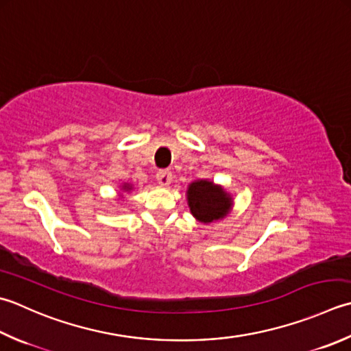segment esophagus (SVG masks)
<instances>
[{
    "instance_id": "obj_1",
    "label": "esophagus",
    "mask_w": 351,
    "mask_h": 351,
    "mask_svg": "<svg viewBox=\"0 0 351 351\" xmlns=\"http://www.w3.org/2000/svg\"><path fill=\"white\" fill-rule=\"evenodd\" d=\"M156 181L161 185V187H167V185H170V182H171V173L169 170H160L156 173Z\"/></svg>"
}]
</instances>
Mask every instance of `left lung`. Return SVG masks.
I'll return each mask as SVG.
<instances>
[{"label": "left lung", "mask_w": 351, "mask_h": 351, "mask_svg": "<svg viewBox=\"0 0 351 351\" xmlns=\"http://www.w3.org/2000/svg\"><path fill=\"white\" fill-rule=\"evenodd\" d=\"M187 204L191 216L201 223H213L222 221L232 210V196L221 184H215L210 180H197L189 184Z\"/></svg>", "instance_id": "1"}]
</instances>
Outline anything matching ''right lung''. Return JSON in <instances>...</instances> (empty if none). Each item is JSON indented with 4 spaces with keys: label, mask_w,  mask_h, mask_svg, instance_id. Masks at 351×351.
I'll return each mask as SVG.
<instances>
[{
    "label": "right lung",
    "mask_w": 351,
    "mask_h": 351,
    "mask_svg": "<svg viewBox=\"0 0 351 351\" xmlns=\"http://www.w3.org/2000/svg\"><path fill=\"white\" fill-rule=\"evenodd\" d=\"M134 190V185L132 184H129V182H123L121 185H120V201H123V199H125V195L126 193H130V191Z\"/></svg>",
    "instance_id": "obj_1"
}]
</instances>
